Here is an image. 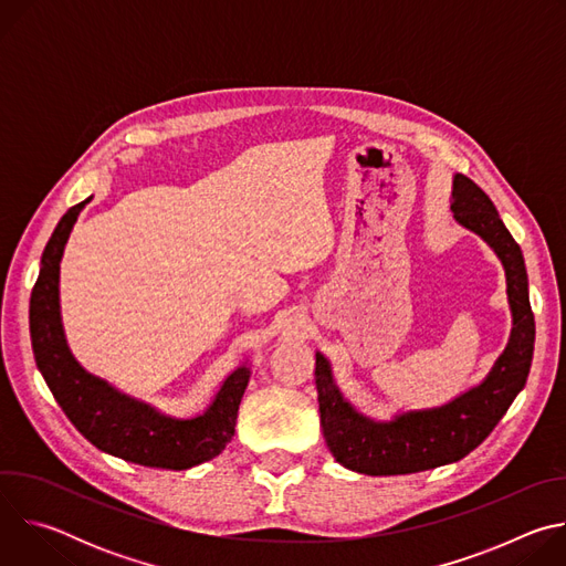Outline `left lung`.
<instances>
[{
	"label": "left lung",
	"mask_w": 566,
	"mask_h": 566,
	"mask_svg": "<svg viewBox=\"0 0 566 566\" xmlns=\"http://www.w3.org/2000/svg\"><path fill=\"white\" fill-rule=\"evenodd\" d=\"M450 210L459 226L481 237L504 266L511 308V336L476 385L443 406L400 410L389 419L363 415L336 382L329 358L315 352V389L319 428L329 452L347 470L360 474H410L454 463L486 439L524 389L535 343L528 302V275L522 249L500 219L495 203L474 181L452 177Z\"/></svg>",
	"instance_id": "1"
}]
</instances>
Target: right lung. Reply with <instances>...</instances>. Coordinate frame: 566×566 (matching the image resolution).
I'll return each instance as SVG.
<instances>
[{"instance_id": "1", "label": "right lung", "mask_w": 566, "mask_h": 566, "mask_svg": "<svg viewBox=\"0 0 566 566\" xmlns=\"http://www.w3.org/2000/svg\"><path fill=\"white\" fill-rule=\"evenodd\" d=\"M94 199L69 208L40 260L31 293V343L40 374L75 430L98 450L147 468L186 470L223 452L234 434L251 360H241L219 385L203 412L172 417L87 371L69 349L60 308V264L77 214Z\"/></svg>"}]
</instances>
